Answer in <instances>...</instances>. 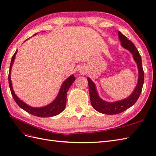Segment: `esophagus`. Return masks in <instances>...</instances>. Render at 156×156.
<instances>
[{
    "mask_svg": "<svg viewBox=\"0 0 156 156\" xmlns=\"http://www.w3.org/2000/svg\"><path fill=\"white\" fill-rule=\"evenodd\" d=\"M79 72H80V73H83V71L82 70H80Z\"/></svg>",
    "mask_w": 156,
    "mask_h": 156,
    "instance_id": "1",
    "label": "esophagus"
}]
</instances>
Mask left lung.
Returning a JSON list of instances; mask_svg holds the SVG:
<instances>
[{
    "label": "left lung",
    "mask_w": 156,
    "mask_h": 156,
    "mask_svg": "<svg viewBox=\"0 0 156 156\" xmlns=\"http://www.w3.org/2000/svg\"><path fill=\"white\" fill-rule=\"evenodd\" d=\"M118 36L120 41H121V46L130 52L131 54L133 55L134 60L137 64L138 70V82L133 93L129 97L122 99V100L108 102L103 100L99 96L95 83L90 78H87L91 106L98 112L106 115L119 114L134 105V103L136 102L140 95L144 84V73L142 69V58L138 51L134 46V43L128 39V38L121 31H119Z\"/></svg>",
    "instance_id": "obj_1"
}]
</instances>
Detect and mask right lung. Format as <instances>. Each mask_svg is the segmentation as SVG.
Here are the masks:
<instances>
[{"label": "right lung", "instance_id": "add662e5", "mask_svg": "<svg viewBox=\"0 0 156 156\" xmlns=\"http://www.w3.org/2000/svg\"><path fill=\"white\" fill-rule=\"evenodd\" d=\"M37 34H34V35H35ZM33 35V36H34ZM17 51L15 52V53L12 57L11 62H10V71H9V86L12 95L16 102L17 104L20 107H21L22 109L26 111V112L29 113L31 115H35V116H37L39 117H51L56 116L58 114L61 113V112L65 110L66 105V96H67V91L70 88L71 85L73 84V83L75 80V77L74 75H71L70 76L66 78L64 82L62 83V86L60 88L59 92L57 95V96L56 97L55 100L52 101L49 105L46 106L41 107H31L26 104V103L22 101L15 94L12 84V81H11V78H10V74H11V70L12 67L14 62L16 55Z\"/></svg>", "mask_w": 156, "mask_h": 156}]
</instances>
